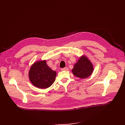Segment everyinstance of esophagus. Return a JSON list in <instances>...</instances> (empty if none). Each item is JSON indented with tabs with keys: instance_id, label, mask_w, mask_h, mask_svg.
Returning a JSON list of instances; mask_svg holds the SVG:
<instances>
[{
	"instance_id": "1",
	"label": "esophagus",
	"mask_w": 125,
	"mask_h": 125,
	"mask_svg": "<svg viewBox=\"0 0 125 125\" xmlns=\"http://www.w3.org/2000/svg\"><path fill=\"white\" fill-rule=\"evenodd\" d=\"M61 70L63 71H67L68 70V68L67 67H64V68H62Z\"/></svg>"
}]
</instances>
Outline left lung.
<instances>
[{"label":"left lung","mask_w":125,"mask_h":125,"mask_svg":"<svg viewBox=\"0 0 125 125\" xmlns=\"http://www.w3.org/2000/svg\"><path fill=\"white\" fill-rule=\"evenodd\" d=\"M93 70L92 63L86 56H82L74 64L72 72L77 77L86 78L92 74Z\"/></svg>","instance_id":"1"}]
</instances>
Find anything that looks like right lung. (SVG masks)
Instances as JSON below:
<instances>
[{
  "instance_id": "obj_1",
  "label": "right lung",
  "mask_w": 125,
  "mask_h": 125,
  "mask_svg": "<svg viewBox=\"0 0 125 125\" xmlns=\"http://www.w3.org/2000/svg\"><path fill=\"white\" fill-rule=\"evenodd\" d=\"M56 74V72L48 66L45 60L39 61L31 66L29 71V78L35 87L44 89L50 87L54 83Z\"/></svg>"
}]
</instances>
